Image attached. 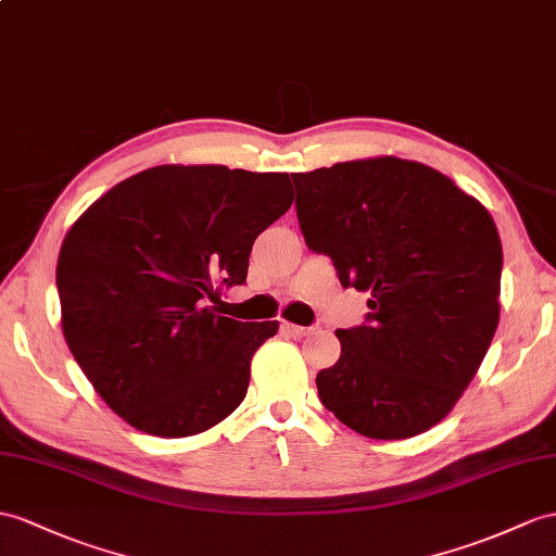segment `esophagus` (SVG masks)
Instances as JSON below:
<instances>
[{
	"label": "esophagus",
	"instance_id": "34e87169",
	"mask_svg": "<svg viewBox=\"0 0 556 556\" xmlns=\"http://www.w3.org/2000/svg\"><path fill=\"white\" fill-rule=\"evenodd\" d=\"M282 330H286L290 337H306L311 328H304V325H294V323H282Z\"/></svg>",
	"mask_w": 556,
	"mask_h": 556
}]
</instances>
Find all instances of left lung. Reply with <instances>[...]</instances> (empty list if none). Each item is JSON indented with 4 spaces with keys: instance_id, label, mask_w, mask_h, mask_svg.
I'll use <instances>...</instances> for the list:
<instances>
[{
    "instance_id": "left-lung-1",
    "label": "left lung",
    "mask_w": 556,
    "mask_h": 556,
    "mask_svg": "<svg viewBox=\"0 0 556 556\" xmlns=\"http://www.w3.org/2000/svg\"><path fill=\"white\" fill-rule=\"evenodd\" d=\"M306 245L368 323L337 330L316 377L325 408L358 434L410 439L439 425L477 375L500 320L503 245L493 216L448 176L394 155L292 174Z\"/></svg>"
}]
</instances>
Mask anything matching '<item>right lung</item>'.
<instances>
[{"instance_id":"right-lung-1","label":"right lung","mask_w":556,"mask_h":556,"mask_svg":"<svg viewBox=\"0 0 556 556\" xmlns=\"http://www.w3.org/2000/svg\"><path fill=\"white\" fill-rule=\"evenodd\" d=\"M294 193L286 172L160 165L119 181L59 252L61 328L108 408L162 439L207 431L248 394L254 351L278 320L222 316L256 236Z\"/></svg>"}]
</instances>
